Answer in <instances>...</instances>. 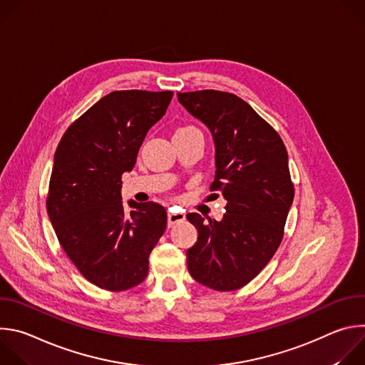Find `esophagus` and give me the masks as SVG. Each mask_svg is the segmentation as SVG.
<instances>
[{"label": "esophagus", "instance_id": "esophagus-1", "mask_svg": "<svg viewBox=\"0 0 365 365\" xmlns=\"http://www.w3.org/2000/svg\"><path fill=\"white\" fill-rule=\"evenodd\" d=\"M185 214L180 212V211H169L168 214V225L169 227H173L175 224H179L182 221H185Z\"/></svg>", "mask_w": 365, "mask_h": 365}]
</instances>
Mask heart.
<instances>
[{"instance_id":"obj_1","label":"heart","mask_w":365,"mask_h":365,"mask_svg":"<svg viewBox=\"0 0 365 365\" xmlns=\"http://www.w3.org/2000/svg\"><path fill=\"white\" fill-rule=\"evenodd\" d=\"M187 131H197L195 127H190V125H186V127H179L176 130L175 134H179V133H187Z\"/></svg>"}]
</instances>
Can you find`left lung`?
I'll use <instances>...</instances> for the list:
<instances>
[{"mask_svg":"<svg viewBox=\"0 0 365 365\" xmlns=\"http://www.w3.org/2000/svg\"><path fill=\"white\" fill-rule=\"evenodd\" d=\"M182 106L215 141L214 195L227 199L222 221L186 218L197 230L187 270L200 284L232 292L258 276L277 251L294 197L287 150L279 133L240 96L203 89L178 92Z\"/></svg>","mask_w":365,"mask_h":365,"instance_id":"obj_1","label":"left lung"}]
</instances>
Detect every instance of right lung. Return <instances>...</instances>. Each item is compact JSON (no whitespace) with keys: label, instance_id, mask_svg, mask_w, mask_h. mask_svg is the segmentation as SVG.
Returning <instances> with one entry per match:
<instances>
[{"label":"right lung","instance_id":"obj_1","mask_svg":"<svg viewBox=\"0 0 365 365\" xmlns=\"http://www.w3.org/2000/svg\"><path fill=\"white\" fill-rule=\"evenodd\" d=\"M172 91H114L65 131L55 153L46 199L56 237L78 272L108 292L138 286L148 255L168 225L155 202H121V178L137 160L151 125L166 113Z\"/></svg>","mask_w":365,"mask_h":365}]
</instances>
